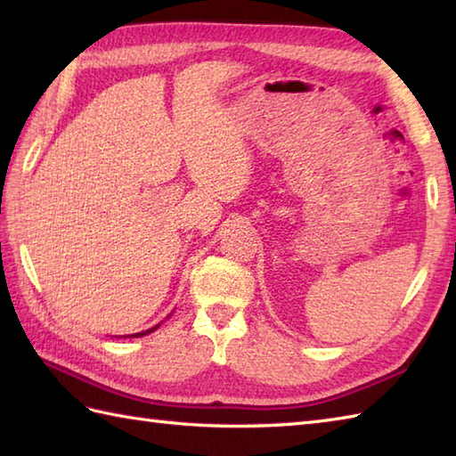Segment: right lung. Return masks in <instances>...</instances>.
I'll return each instance as SVG.
<instances>
[{
	"label": "right lung",
	"instance_id": "1",
	"mask_svg": "<svg viewBox=\"0 0 456 456\" xmlns=\"http://www.w3.org/2000/svg\"><path fill=\"white\" fill-rule=\"evenodd\" d=\"M160 327V323L159 325H154V327H151V329H147V331H141V333H133V335H123V337H144V335H149V333H152V331H157V329Z\"/></svg>",
	"mask_w": 456,
	"mask_h": 456
}]
</instances>
